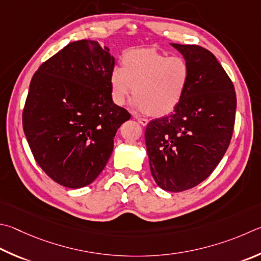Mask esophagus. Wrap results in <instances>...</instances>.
<instances>
[{
  "label": "esophagus",
  "instance_id": "34e87169",
  "mask_svg": "<svg viewBox=\"0 0 261 261\" xmlns=\"http://www.w3.org/2000/svg\"><path fill=\"white\" fill-rule=\"evenodd\" d=\"M135 118L137 121H138L141 125L143 126H145V125H147L148 124V120H147V118H143V117H138V116H135Z\"/></svg>",
  "mask_w": 261,
  "mask_h": 261
}]
</instances>
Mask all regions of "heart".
<instances>
[{
  "mask_svg": "<svg viewBox=\"0 0 261 261\" xmlns=\"http://www.w3.org/2000/svg\"><path fill=\"white\" fill-rule=\"evenodd\" d=\"M191 81V67L180 56L151 49H134L122 57L121 67L113 68L110 77L114 103L123 106L134 92L138 112L160 117L179 106Z\"/></svg>",
  "mask_w": 261,
  "mask_h": 261,
  "instance_id": "obj_1",
  "label": "heart"
}]
</instances>
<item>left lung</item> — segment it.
I'll return each mask as SVG.
<instances>
[{"instance_id": "left-lung-1", "label": "left lung", "mask_w": 261, "mask_h": 261, "mask_svg": "<svg viewBox=\"0 0 261 261\" xmlns=\"http://www.w3.org/2000/svg\"><path fill=\"white\" fill-rule=\"evenodd\" d=\"M170 44L189 64L191 81L171 114L147 124L145 141L155 182L178 193L205 180L225 155L233 135L236 94L209 50Z\"/></svg>"}]
</instances>
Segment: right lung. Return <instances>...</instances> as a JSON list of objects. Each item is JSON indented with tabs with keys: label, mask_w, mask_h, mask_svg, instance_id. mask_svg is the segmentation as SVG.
<instances>
[{
	"label": "right lung",
	"mask_w": 261,
	"mask_h": 261,
	"mask_svg": "<svg viewBox=\"0 0 261 261\" xmlns=\"http://www.w3.org/2000/svg\"><path fill=\"white\" fill-rule=\"evenodd\" d=\"M115 58L97 41L73 42L33 76L22 127L37 164L61 186L91 184L110 160L114 137L131 115L113 102Z\"/></svg>",
	"instance_id": "1"
}]
</instances>
